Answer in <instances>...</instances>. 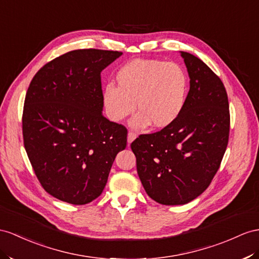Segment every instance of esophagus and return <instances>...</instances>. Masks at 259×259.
Listing matches in <instances>:
<instances>
[{"label": "esophagus", "instance_id": "obj_1", "mask_svg": "<svg viewBox=\"0 0 259 259\" xmlns=\"http://www.w3.org/2000/svg\"><path fill=\"white\" fill-rule=\"evenodd\" d=\"M136 138H137V135L135 134V132H132V131L128 132V143H131Z\"/></svg>", "mask_w": 259, "mask_h": 259}]
</instances>
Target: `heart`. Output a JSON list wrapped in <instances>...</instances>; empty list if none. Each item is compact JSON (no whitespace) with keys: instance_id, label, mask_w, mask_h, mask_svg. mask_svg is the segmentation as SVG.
<instances>
[{"instance_id":"obj_1","label":"heart","mask_w":259,"mask_h":259,"mask_svg":"<svg viewBox=\"0 0 259 259\" xmlns=\"http://www.w3.org/2000/svg\"><path fill=\"white\" fill-rule=\"evenodd\" d=\"M117 86L104 89L103 101L112 121H122L137 109L131 127L142 130L152 124L166 128L180 117L186 104L187 76L180 65L155 59H136L116 74Z\"/></svg>"}]
</instances>
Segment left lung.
<instances>
[{
    "mask_svg": "<svg viewBox=\"0 0 259 259\" xmlns=\"http://www.w3.org/2000/svg\"><path fill=\"white\" fill-rule=\"evenodd\" d=\"M181 54L190 77L182 114L168 127L131 143L145 191L166 205L188 203L209 187L230 135L229 99L220 77L199 58Z\"/></svg>",
    "mask_w": 259,
    "mask_h": 259,
    "instance_id": "1",
    "label": "left lung"
}]
</instances>
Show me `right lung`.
Masks as SVG:
<instances>
[{"label":"right lung","instance_id":"right-lung-1","mask_svg":"<svg viewBox=\"0 0 259 259\" xmlns=\"http://www.w3.org/2000/svg\"><path fill=\"white\" fill-rule=\"evenodd\" d=\"M120 51L79 49L46 63L32 77L23 110V139L42 188L86 204L103 193L127 128L102 114L101 73Z\"/></svg>","mask_w":259,"mask_h":259}]
</instances>
